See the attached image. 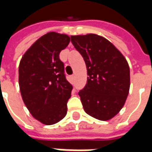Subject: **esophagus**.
I'll return each instance as SVG.
<instances>
[{
	"instance_id": "34e87169",
	"label": "esophagus",
	"mask_w": 152,
	"mask_h": 152,
	"mask_svg": "<svg viewBox=\"0 0 152 152\" xmlns=\"http://www.w3.org/2000/svg\"><path fill=\"white\" fill-rule=\"evenodd\" d=\"M75 78H76V77H75V75H72V76H71V79H72V80H73V81H74V80H75Z\"/></svg>"
}]
</instances>
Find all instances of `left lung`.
<instances>
[{
	"label": "left lung",
	"mask_w": 152,
	"mask_h": 152,
	"mask_svg": "<svg viewBox=\"0 0 152 152\" xmlns=\"http://www.w3.org/2000/svg\"><path fill=\"white\" fill-rule=\"evenodd\" d=\"M71 41L84 57L87 68V84L79 92L84 110L96 119H112L124 106L129 92L128 61L113 43L101 35H72Z\"/></svg>",
	"instance_id": "8db88e82"
}]
</instances>
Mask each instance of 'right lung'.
I'll use <instances>...</instances> for the list:
<instances>
[{
    "label": "right lung",
    "mask_w": 152,
    "mask_h": 152,
    "mask_svg": "<svg viewBox=\"0 0 152 152\" xmlns=\"http://www.w3.org/2000/svg\"><path fill=\"white\" fill-rule=\"evenodd\" d=\"M69 42L65 34L47 33L27 50L19 63L23 101L33 117L45 125L55 124L67 114L73 85L65 78L59 54Z\"/></svg>",
    "instance_id": "add662e5"
}]
</instances>
